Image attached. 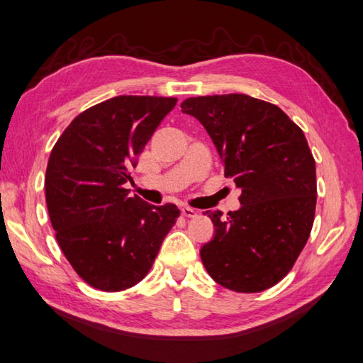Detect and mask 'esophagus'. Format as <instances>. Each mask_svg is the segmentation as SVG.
Listing matches in <instances>:
<instances>
[{"instance_id": "1", "label": "esophagus", "mask_w": 363, "mask_h": 363, "mask_svg": "<svg viewBox=\"0 0 363 363\" xmlns=\"http://www.w3.org/2000/svg\"><path fill=\"white\" fill-rule=\"evenodd\" d=\"M181 212H182V216H184V217H196V211H195V209H191V208H189V206H182V208H181Z\"/></svg>"}]
</instances>
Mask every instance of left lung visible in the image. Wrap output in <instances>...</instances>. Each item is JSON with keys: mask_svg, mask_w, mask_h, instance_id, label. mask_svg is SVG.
<instances>
[{"mask_svg": "<svg viewBox=\"0 0 363 363\" xmlns=\"http://www.w3.org/2000/svg\"><path fill=\"white\" fill-rule=\"evenodd\" d=\"M240 190L238 211L208 212L214 238L201 261L218 285L259 293L285 277L310 236L316 209L315 159L301 127L279 106L247 94L189 97Z\"/></svg>", "mask_w": 363, "mask_h": 363, "instance_id": "left-lung-1", "label": "left lung"}]
</instances>
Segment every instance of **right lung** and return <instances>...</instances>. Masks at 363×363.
I'll return each mask as SVG.
<instances>
[{"instance_id": "add662e5", "label": "right lung", "mask_w": 363, "mask_h": 363, "mask_svg": "<svg viewBox=\"0 0 363 363\" xmlns=\"http://www.w3.org/2000/svg\"><path fill=\"white\" fill-rule=\"evenodd\" d=\"M176 97L116 96L78 115L56 141L45 173V200L56 240L92 288L123 291L146 277L176 204L130 196L129 169Z\"/></svg>"}]
</instances>
